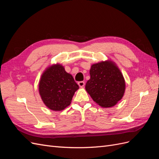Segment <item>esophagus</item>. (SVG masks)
Instances as JSON below:
<instances>
[{
	"label": "esophagus",
	"instance_id": "esophagus-1",
	"mask_svg": "<svg viewBox=\"0 0 159 159\" xmlns=\"http://www.w3.org/2000/svg\"><path fill=\"white\" fill-rule=\"evenodd\" d=\"M78 85H79L80 88H83V87H84V85H85V82H84V81H79Z\"/></svg>",
	"mask_w": 159,
	"mask_h": 159
}]
</instances>
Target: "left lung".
<instances>
[{
  "label": "left lung",
  "mask_w": 159,
  "mask_h": 159,
  "mask_svg": "<svg viewBox=\"0 0 159 159\" xmlns=\"http://www.w3.org/2000/svg\"><path fill=\"white\" fill-rule=\"evenodd\" d=\"M89 74L85 90L101 107H113L122 99L125 91V81L113 61H102L93 64Z\"/></svg>",
  "instance_id": "1"
}]
</instances>
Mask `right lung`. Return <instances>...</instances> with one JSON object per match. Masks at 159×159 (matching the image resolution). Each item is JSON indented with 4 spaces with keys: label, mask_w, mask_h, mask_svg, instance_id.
I'll return each instance as SVG.
<instances>
[{
    "label": "right lung",
    "mask_w": 159,
    "mask_h": 159,
    "mask_svg": "<svg viewBox=\"0 0 159 159\" xmlns=\"http://www.w3.org/2000/svg\"><path fill=\"white\" fill-rule=\"evenodd\" d=\"M79 85L61 64H53L43 72L39 93L46 106L53 111L64 110L70 105Z\"/></svg>",
    "instance_id": "add662e5"
}]
</instances>
